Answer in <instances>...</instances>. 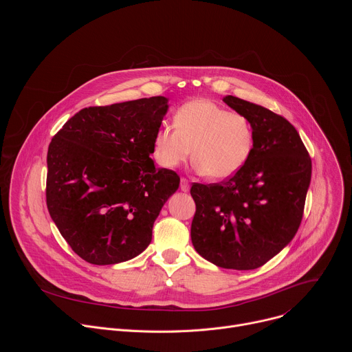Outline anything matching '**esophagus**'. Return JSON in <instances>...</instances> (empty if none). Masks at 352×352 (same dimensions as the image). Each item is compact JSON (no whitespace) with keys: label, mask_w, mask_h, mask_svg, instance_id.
Instances as JSON below:
<instances>
[{"label":"esophagus","mask_w":352,"mask_h":352,"mask_svg":"<svg viewBox=\"0 0 352 352\" xmlns=\"http://www.w3.org/2000/svg\"><path fill=\"white\" fill-rule=\"evenodd\" d=\"M182 192H188L189 190V181L186 178H181V185H179Z\"/></svg>","instance_id":"34e87169"}]
</instances>
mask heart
Returning <instances> with one entry per match:
<instances>
[{"mask_svg": "<svg viewBox=\"0 0 352 352\" xmlns=\"http://www.w3.org/2000/svg\"><path fill=\"white\" fill-rule=\"evenodd\" d=\"M195 168L216 181L235 175L250 159L255 128L250 118L208 98H195L174 113V126H162L153 139V156L175 168L190 156Z\"/></svg>", "mask_w": 352, "mask_h": 352, "instance_id": "heart-1", "label": "heart"}]
</instances>
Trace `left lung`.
<instances>
[{
  "label": "left lung",
  "instance_id": "1",
  "mask_svg": "<svg viewBox=\"0 0 352 352\" xmlns=\"http://www.w3.org/2000/svg\"><path fill=\"white\" fill-rule=\"evenodd\" d=\"M223 102L248 116L255 147L248 163L217 184H193L196 252L219 267L254 270L294 238L304 216L312 162L284 117L234 96Z\"/></svg>",
  "mask_w": 352,
  "mask_h": 352
}]
</instances>
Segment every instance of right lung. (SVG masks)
I'll list each match as a JSON object with an SVG mask.
<instances>
[{
    "instance_id": "add662e5",
    "label": "right lung",
    "mask_w": 352,
    "mask_h": 352,
    "mask_svg": "<svg viewBox=\"0 0 352 352\" xmlns=\"http://www.w3.org/2000/svg\"><path fill=\"white\" fill-rule=\"evenodd\" d=\"M163 96L82 109L50 142L45 202L74 252L91 265L138 256L179 177L150 155Z\"/></svg>"
}]
</instances>
